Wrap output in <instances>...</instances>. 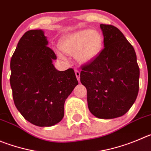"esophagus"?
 Wrapping results in <instances>:
<instances>
[{"label": "esophagus", "mask_w": 151, "mask_h": 151, "mask_svg": "<svg viewBox=\"0 0 151 151\" xmlns=\"http://www.w3.org/2000/svg\"><path fill=\"white\" fill-rule=\"evenodd\" d=\"M75 75L77 77V80L80 82V71L79 70H76L75 71Z\"/></svg>", "instance_id": "esophagus-1"}]
</instances>
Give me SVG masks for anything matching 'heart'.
Here are the masks:
<instances>
[{
  "label": "heart",
  "instance_id": "b5f03b06",
  "mask_svg": "<svg viewBox=\"0 0 151 151\" xmlns=\"http://www.w3.org/2000/svg\"><path fill=\"white\" fill-rule=\"evenodd\" d=\"M103 44V36L98 31L83 29L65 36L59 42V46L65 53L75 54L80 63H88L101 53ZM56 53L60 58H64L60 52Z\"/></svg>",
  "mask_w": 151,
  "mask_h": 151
}]
</instances>
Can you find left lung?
Here are the masks:
<instances>
[{
    "label": "left lung",
    "instance_id": "obj_1",
    "mask_svg": "<svg viewBox=\"0 0 151 151\" xmlns=\"http://www.w3.org/2000/svg\"><path fill=\"white\" fill-rule=\"evenodd\" d=\"M104 48L84 65L80 82L87 89L88 109L98 118L124 115L133 106L139 88V68L134 48L119 29L101 24Z\"/></svg>",
    "mask_w": 151,
    "mask_h": 151
}]
</instances>
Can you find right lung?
<instances>
[{
	"label": "right lung",
	"instance_id": "add662e5",
	"mask_svg": "<svg viewBox=\"0 0 151 151\" xmlns=\"http://www.w3.org/2000/svg\"><path fill=\"white\" fill-rule=\"evenodd\" d=\"M42 29L22 36L10 61V85L15 105L24 118L39 127L56 124L64 117V104L78 84L74 71L56 70L53 50Z\"/></svg>",
	"mask_w": 151,
	"mask_h": 151
}]
</instances>
